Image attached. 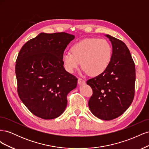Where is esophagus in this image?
<instances>
[{
    "label": "esophagus",
    "mask_w": 149,
    "mask_h": 149,
    "mask_svg": "<svg viewBox=\"0 0 149 149\" xmlns=\"http://www.w3.org/2000/svg\"><path fill=\"white\" fill-rule=\"evenodd\" d=\"M85 81L81 78H78V83L79 85H82V84H85Z\"/></svg>",
    "instance_id": "obj_1"
}]
</instances>
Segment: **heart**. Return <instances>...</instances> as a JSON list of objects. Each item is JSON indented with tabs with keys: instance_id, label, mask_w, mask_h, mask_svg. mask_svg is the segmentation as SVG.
<instances>
[{
	"instance_id": "heart-1",
	"label": "heart",
	"mask_w": 149,
	"mask_h": 149,
	"mask_svg": "<svg viewBox=\"0 0 149 149\" xmlns=\"http://www.w3.org/2000/svg\"><path fill=\"white\" fill-rule=\"evenodd\" d=\"M71 53L65 52L62 62L66 70L73 73L81 65L86 73L97 76L104 72L109 66L112 50L109 42L96 38H85L74 43Z\"/></svg>"
}]
</instances>
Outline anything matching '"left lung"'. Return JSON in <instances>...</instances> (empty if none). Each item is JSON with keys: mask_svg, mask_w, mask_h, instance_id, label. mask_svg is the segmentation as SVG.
Returning a JSON list of instances; mask_svg holds the SVG:
<instances>
[{"mask_svg": "<svg viewBox=\"0 0 149 149\" xmlns=\"http://www.w3.org/2000/svg\"><path fill=\"white\" fill-rule=\"evenodd\" d=\"M112 56L109 66L100 75L87 81L93 96L88 106L97 118L110 120L118 118L131 104L134 97L136 69L125 44L109 35Z\"/></svg>", "mask_w": 149, "mask_h": 149, "instance_id": "1", "label": "left lung"}]
</instances>
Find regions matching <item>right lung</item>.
Instances as JSON below:
<instances>
[{
    "mask_svg": "<svg viewBox=\"0 0 149 149\" xmlns=\"http://www.w3.org/2000/svg\"><path fill=\"white\" fill-rule=\"evenodd\" d=\"M75 36L65 32L40 33L22 47L15 65L18 94L36 116L52 119L63 114L67 94L78 79L62 62L65 49Z\"/></svg>",
    "mask_w": 149,
    "mask_h": 149,
    "instance_id": "obj_1",
    "label": "right lung"
}]
</instances>
